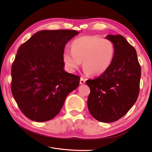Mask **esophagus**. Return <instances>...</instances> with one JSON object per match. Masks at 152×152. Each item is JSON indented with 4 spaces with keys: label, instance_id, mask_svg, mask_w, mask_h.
Returning a JSON list of instances; mask_svg holds the SVG:
<instances>
[{
    "label": "esophagus",
    "instance_id": "1",
    "mask_svg": "<svg viewBox=\"0 0 152 152\" xmlns=\"http://www.w3.org/2000/svg\"><path fill=\"white\" fill-rule=\"evenodd\" d=\"M85 83H86V80L84 79H83V78H80V84H84Z\"/></svg>",
    "mask_w": 152,
    "mask_h": 152
}]
</instances>
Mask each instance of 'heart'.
<instances>
[{
	"instance_id": "1",
	"label": "heart",
	"mask_w": 152,
	"mask_h": 152,
	"mask_svg": "<svg viewBox=\"0 0 152 152\" xmlns=\"http://www.w3.org/2000/svg\"><path fill=\"white\" fill-rule=\"evenodd\" d=\"M114 56L115 46L110 40L97 35H85L74 40L71 50H64L62 58L69 72H75L83 61L84 72L97 76L110 67Z\"/></svg>"
}]
</instances>
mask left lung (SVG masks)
Returning <instances> with one entry per match:
<instances>
[{
	"label": "left lung",
	"instance_id": "left-lung-1",
	"mask_svg": "<svg viewBox=\"0 0 152 152\" xmlns=\"http://www.w3.org/2000/svg\"><path fill=\"white\" fill-rule=\"evenodd\" d=\"M115 46L110 67L101 76L87 80L91 91L88 99L90 114L96 120L111 123L125 115L137 101L141 68L137 51L119 34H108Z\"/></svg>",
	"mask_w": 152,
	"mask_h": 152
}]
</instances>
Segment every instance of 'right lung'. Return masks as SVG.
I'll list each match as a JSON object with an SVG mask.
<instances>
[{"mask_svg":"<svg viewBox=\"0 0 152 152\" xmlns=\"http://www.w3.org/2000/svg\"><path fill=\"white\" fill-rule=\"evenodd\" d=\"M75 30H43L21 45L12 64L11 89L19 109L31 120L46 121L59 114L80 78L64 70L66 43Z\"/></svg>","mask_w":152,"mask_h":152,"instance_id":"1","label":"right lung"}]
</instances>
